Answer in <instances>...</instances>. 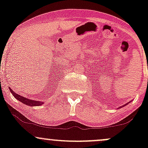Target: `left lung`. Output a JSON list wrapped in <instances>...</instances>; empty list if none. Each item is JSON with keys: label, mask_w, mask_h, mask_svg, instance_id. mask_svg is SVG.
<instances>
[{"label": "left lung", "mask_w": 148, "mask_h": 148, "mask_svg": "<svg viewBox=\"0 0 148 148\" xmlns=\"http://www.w3.org/2000/svg\"><path fill=\"white\" fill-rule=\"evenodd\" d=\"M129 103H130V102H129ZM126 103V104H124V105H123L122 106H120V107H119L118 108H122V107H124V106H127L128 103Z\"/></svg>", "instance_id": "obj_1"}]
</instances>
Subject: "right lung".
Wrapping results in <instances>:
<instances>
[{"label": "right lung", "instance_id": "obj_1", "mask_svg": "<svg viewBox=\"0 0 148 148\" xmlns=\"http://www.w3.org/2000/svg\"><path fill=\"white\" fill-rule=\"evenodd\" d=\"M10 91L12 93L14 97L16 99H17L18 101H19L20 102L23 103L25 104V105H27L29 106H31V107H34V106H41L43 104V102L42 101H36V100H32V99H27V98L24 97V96H21V95H19V94H16L15 92H14L12 91V89H11L10 87H9Z\"/></svg>", "mask_w": 148, "mask_h": 148}]
</instances>
